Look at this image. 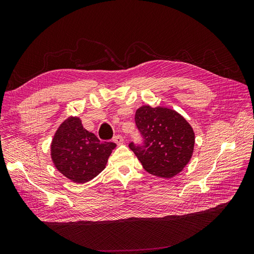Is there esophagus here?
Segmentation results:
<instances>
[{
    "mask_svg": "<svg viewBox=\"0 0 254 254\" xmlns=\"http://www.w3.org/2000/svg\"><path fill=\"white\" fill-rule=\"evenodd\" d=\"M113 142L117 143L118 145H121V144L124 143V137H123L122 135H115L113 137Z\"/></svg>",
    "mask_w": 254,
    "mask_h": 254,
    "instance_id": "34e87169",
    "label": "esophagus"
}]
</instances>
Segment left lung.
<instances>
[{
  "label": "left lung",
  "mask_w": 254,
  "mask_h": 254,
  "mask_svg": "<svg viewBox=\"0 0 254 254\" xmlns=\"http://www.w3.org/2000/svg\"><path fill=\"white\" fill-rule=\"evenodd\" d=\"M135 124L144 143L129 147L149 174L172 178L190 162L194 151L195 133L189 122L167 107L145 105L135 112Z\"/></svg>",
  "instance_id": "obj_1"
}]
</instances>
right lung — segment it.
Wrapping results in <instances>:
<instances>
[{
  "mask_svg": "<svg viewBox=\"0 0 254 254\" xmlns=\"http://www.w3.org/2000/svg\"><path fill=\"white\" fill-rule=\"evenodd\" d=\"M117 144L101 142L83 128L79 118L70 117L59 126L51 144L54 165L75 183H86L104 171Z\"/></svg>",
  "mask_w": 254,
  "mask_h": 254,
  "instance_id": "add662e5",
  "label": "right lung"
}]
</instances>
